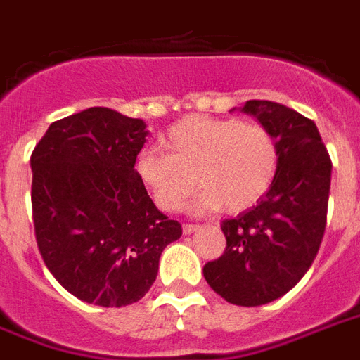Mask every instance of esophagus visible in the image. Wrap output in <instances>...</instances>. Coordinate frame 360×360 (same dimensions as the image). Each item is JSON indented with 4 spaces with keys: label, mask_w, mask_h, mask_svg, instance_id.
Instances as JSON below:
<instances>
[{
    "label": "esophagus",
    "mask_w": 360,
    "mask_h": 360,
    "mask_svg": "<svg viewBox=\"0 0 360 360\" xmlns=\"http://www.w3.org/2000/svg\"><path fill=\"white\" fill-rule=\"evenodd\" d=\"M184 229V235H191V233H195V231L199 229V225H195V224H186L182 227Z\"/></svg>",
    "instance_id": "1"
}]
</instances>
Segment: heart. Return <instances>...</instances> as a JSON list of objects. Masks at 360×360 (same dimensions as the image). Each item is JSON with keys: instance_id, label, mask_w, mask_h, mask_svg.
Returning a JSON list of instances; mask_svg holds the SVG:
<instances>
[{"instance_id": "obj_1", "label": "heart", "mask_w": 360, "mask_h": 360, "mask_svg": "<svg viewBox=\"0 0 360 360\" xmlns=\"http://www.w3.org/2000/svg\"><path fill=\"white\" fill-rule=\"evenodd\" d=\"M163 146L141 150L135 172L165 212L180 210L197 182L205 188L191 202L195 212L248 210L269 193L280 165L269 127L238 118L188 116L167 131Z\"/></svg>"}]
</instances>
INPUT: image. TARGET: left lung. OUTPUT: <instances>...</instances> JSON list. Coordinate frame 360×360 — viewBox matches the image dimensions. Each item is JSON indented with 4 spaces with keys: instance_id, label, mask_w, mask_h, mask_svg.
<instances>
[{
    "instance_id": "left-lung-1",
    "label": "left lung",
    "mask_w": 360,
    "mask_h": 360,
    "mask_svg": "<svg viewBox=\"0 0 360 360\" xmlns=\"http://www.w3.org/2000/svg\"><path fill=\"white\" fill-rule=\"evenodd\" d=\"M278 141L280 165L257 205L221 224L225 252L205 264L208 285L231 304L261 306L280 299L308 272L327 225L333 163L317 125L274 101H246Z\"/></svg>"
}]
</instances>
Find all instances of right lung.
<instances>
[{
  "mask_svg": "<svg viewBox=\"0 0 360 360\" xmlns=\"http://www.w3.org/2000/svg\"><path fill=\"white\" fill-rule=\"evenodd\" d=\"M146 124L91 107L50 124L32 154L35 240L77 299L105 308L141 300L182 225L155 208L135 172Z\"/></svg>",
  "mask_w": 360,
  "mask_h": 360,
  "instance_id": "obj_1",
  "label": "right lung"
}]
</instances>
